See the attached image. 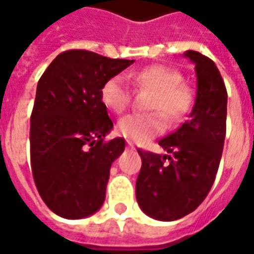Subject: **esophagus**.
I'll return each mask as SVG.
<instances>
[{"instance_id":"34e87169","label":"esophagus","mask_w":254,"mask_h":254,"mask_svg":"<svg viewBox=\"0 0 254 254\" xmlns=\"http://www.w3.org/2000/svg\"><path fill=\"white\" fill-rule=\"evenodd\" d=\"M127 148H129V149H136V148H134V144H133L132 141H127Z\"/></svg>"}]
</instances>
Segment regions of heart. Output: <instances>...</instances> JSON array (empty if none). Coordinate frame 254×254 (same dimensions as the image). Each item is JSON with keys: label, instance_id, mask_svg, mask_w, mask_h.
<instances>
[{"label": "heart", "instance_id": "1", "mask_svg": "<svg viewBox=\"0 0 254 254\" xmlns=\"http://www.w3.org/2000/svg\"><path fill=\"white\" fill-rule=\"evenodd\" d=\"M127 77L137 88L154 91L148 100L149 113H132L120 118L117 133L134 143H145L149 138L162 134L167 127L165 115L170 121H181L193 105V92L182 83V74L166 65H149L138 70L116 74L107 78L100 91L103 105L114 113H122L130 103L132 89ZM162 113H160V111Z\"/></svg>", "mask_w": 254, "mask_h": 254}]
</instances>
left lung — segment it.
Segmentation results:
<instances>
[{
	"label": "left lung",
	"mask_w": 254,
	"mask_h": 254,
	"mask_svg": "<svg viewBox=\"0 0 254 254\" xmlns=\"http://www.w3.org/2000/svg\"><path fill=\"white\" fill-rule=\"evenodd\" d=\"M184 56L194 64L197 94L189 120L159 141L172 156L138 149L136 198L144 213L163 222L184 218L204 201L226 137L227 91L219 69L198 52L188 50Z\"/></svg>",
	"instance_id": "1"
}]
</instances>
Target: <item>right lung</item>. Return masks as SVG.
Returning <instances> with one entry per match:
<instances>
[{
    "label": "right lung",
    "instance_id": "obj_1",
    "mask_svg": "<svg viewBox=\"0 0 254 254\" xmlns=\"http://www.w3.org/2000/svg\"><path fill=\"white\" fill-rule=\"evenodd\" d=\"M134 61L67 50L38 81L31 114V169L47 207L65 219L87 218L105 201L111 163L125 140L105 141L113 122L100 91Z\"/></svg>",
    "mask_w": 254,
    "mask_h": 254
}]
</instances>
